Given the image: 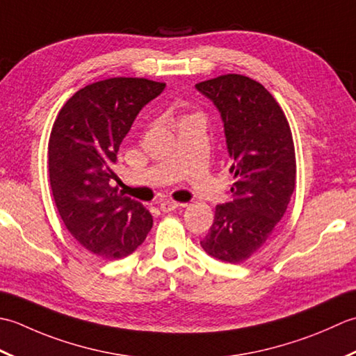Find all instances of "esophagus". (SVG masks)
I'll use <instances>...</instances> for the list:
<instances>
[{
    "label": "esophagus",
    "mask_w": 356,
    "mask_h": 356,
    "mask_svg": "<svg viewBox=\"0 0 356 356\" xmlns=\"http://www.w3.org/2000/svg\"><path fill=\"white\" fill-rule=\"evenodd\" d=\"M179 206H184V204H178V202H173V201H163L161 204H159V209H161V212L169 213L172 210L178 209Z\"/></svg>",
    "instance_id": "1"
}]
</instances>
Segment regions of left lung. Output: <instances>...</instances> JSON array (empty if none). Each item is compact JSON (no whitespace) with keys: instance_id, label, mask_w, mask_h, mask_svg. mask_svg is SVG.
I'll return each mask as SVG.
<instances>
[{"instance_id":"1","label":"left lung","mask_w":356,"mask_h":356,"mask_svg":"<svg viewBox=\"0 0 356 356\" xmlns=\"http://www.w3.org/2000/svg\"><path fill=\"white\" fill-rule=\"evenodd\" d=\"M195 87L221 113L235 175L232 201L216 206L201 248L224 263H243L273 234L293 193L292 132L277 99L255 79L227 74Z\"/></svg>"}]
</instances>
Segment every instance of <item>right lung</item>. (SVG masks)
<instances>
[{
    "label": "right lung",
    "instance_id": "right-lung-1",
    "mask_svg": "<svg viewBox=\"0 0 356 356\" xmlns=\"http://www.w3.org/2000/svg\"><path fill=\"white\" fill-rule=\"evenodd\" d=\"M146 78H108L61 107L49 138V178L64 226L97 257L118 259L143 244L152 215L112 187L120 144L141 108L164 90Z\"/></svg>",
    "mask_w": 356,
    "mask_h": 356
}]
</instances>
